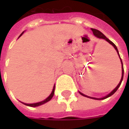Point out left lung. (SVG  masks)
Segmentation results:
<instances>
[{"label": "left lung", "mask_w": 129, "mask_h": 129, "mask_svg": "<svg viewBox=\"0 0 129 129\" xmlns=\"http://www.w3.org/2000/svg\"><path fill=\"white\" fill-rule=\"evenodd\" d=\"M91 30L92 31V32H93V34L95 35V37H97V38H100V39H104L106 40L107 42H108L110 44H111V45H113L114 47V48L117 51V54H119V52H118V50H117V48L116 47V45H115L111 41H110V40L108 39V38H106V37L104 35V34L102 33V32H100V31H99V30H97V29H93V28H92L91 29ZM119 58H120V56H119ZM120 60H121V63H122V78H121V80H120V81H119V84L117 86V87L115 88V89L112 91V92H111L109 94H108V95H106V96H105L104 97H102V98H100V99H98V98H95V97H88V96H87V95H84L83 93H81V92H79V93L81 94V95H83V96H84V97H89V98H92V99H94V100H104V99H106V98H108V97H109L110 96H111V95H113L115 93V92H116L117 91V90L118 89V88H119V86H120V85H121V83H122V80H123V76H124V68H123V63H122V59H121V58H120Z\"/></svg>", "instance_id": "8db88e82"}]
</instances>
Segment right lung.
I'll return each instance as SVG.
<instances>
[{"mask_svg":"<svg viewBox=\"0 0 129 129\" xmlns=\"http://www.w3.org/2000/svg\"><path fill=\"white\" fill-rule=\"evenodd\" d=\"M23 33H22V34L20 35V37H21V35L23 34ZM54 88H55V86H54L53 90H52V92H51V94L50 95V96H49L48 98H46L45 100L42 101V102H38V103H34V104H25V103H23V104H24L25 105L28 106H32V107H36V106H40V105H42V104H45V103L49 102V101H50V100L52 98L54 94Z\"/></svg>","mask_w":129,"mask_h":129,"instance_id":"right-lung-1","label":"right lung"}]
</instances>
